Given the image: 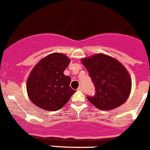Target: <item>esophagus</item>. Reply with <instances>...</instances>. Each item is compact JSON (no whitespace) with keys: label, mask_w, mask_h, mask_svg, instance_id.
Masks as SVG:
<instances>
[{"label":"esophagus","mask_w":150,"mask_h":150,"mask_svg":"<svg viewBox=\"0 0 150 150\" xmlns=\"http://www.w3.org/2000/svg\"><path fill=\"white\" fill-rule=\"evenodd\" d=\"M78 90H79V91H83V90H84V88H83V86H79V88H77Z\"/></svg>","instance_id":"obj_1"}]
</instances>
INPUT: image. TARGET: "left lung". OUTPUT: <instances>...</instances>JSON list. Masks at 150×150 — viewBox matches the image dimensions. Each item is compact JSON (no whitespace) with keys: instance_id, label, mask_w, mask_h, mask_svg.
I'll use <instances>...</instances> for the list:
<instances>
[{"instance_id":"left-lung-1","label":"left lung","mask_w":150,"mask_h":150,"mask_svg":"<svg viewBox=\"0 0 150 150\" xmlns=\"http://www.w3.org/2000/svg\"><path fill=\"white\" fill-rule=\"evenodd\" d=\"M82 63L95 87V95L87 96L91 104L104 110H110L124 104L130 95L132 80L121 63L104 54L83 59Z\"/></svg>"}]
</instances>
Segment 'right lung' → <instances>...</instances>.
<instances>
[{
    "label": "right lung",
    "instance_id": "add662e5",
    "mask_svg": "<svg viewBox=\"0 0 150 150\" xmlns=\"http://www.w3.org/2000/svg\"><path fill=\"white\" fill-rule=\"evenodd\" d=\"M70 59L60 53H52L40 61L27 82L29 98L36 106L45 110L61 109L75 93L70 86L71 79L64 71Z\"/></svg>",
    "mask_w": 150,
    "mask_h": 150
}]
</instances>
